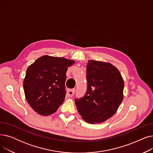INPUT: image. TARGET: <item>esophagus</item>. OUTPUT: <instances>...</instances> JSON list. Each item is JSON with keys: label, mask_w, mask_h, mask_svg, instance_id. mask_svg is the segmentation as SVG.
Here are the masks:
<instances>
[{"label": "esophagus", "mask_w": 153, "mask_h": 153, "mask_svg": "<svg viewBox=\"0 0 153 153\" xmlns=\"http://www.w3.org/2000/svg\"><path fill=\"white\" fill-rule=\"evenodd\" d=\"M75 92V89H68L67 90V95L69 97H72V95H74Z\"/></svg>", "instance_id": "esophagus-1"}]
</instances>
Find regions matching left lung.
<instances>
[{
  "instance_id": "left-lung-1",
  "label": "left lung",
  "mask_w": 153,
  "mask_h": 153,
  "mask_svg": "<svg viewBox=\"0 0 153 153\" xmlns=\"http://www.w3.org/2000/svg\"><path fill=\"white\" fill-rule=\"evenodd\" d=\"M87 80V93L75 99L78 112L87 123H103L116 113L123 101V79L111 63L89 60Z\"/></svg>"
}]
</instances>
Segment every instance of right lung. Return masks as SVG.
I'll return each mask as SVG.
<instances>
[{
    "mask_svg": "<svg viewBox=\"0 0 153 153\" xmlns=\"http://www.w3.org/2000/svg\"><path fill=\"white\" fill-rule=\"evenodd\" d=\"M74 62V60L45 55L28 67L23 89L35 111L48 116L57 111L65 99L68 68Z\"/></svg>",
    "mask_w": 153,
    "mask_h": 153,
    "instance_id": "right-lung-1",
    "label": "right lung"
}]
</instances>
